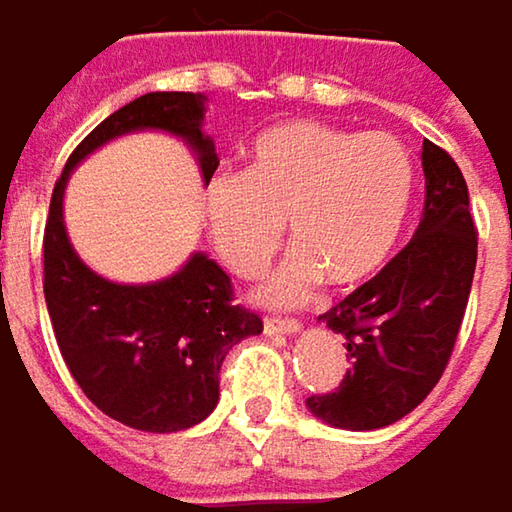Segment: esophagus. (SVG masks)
Listing matches in <instances>:
<instances>
[{
  "instance_id": "34e87169",
  "label": "esophagus",
  "mask_w": 512,
  "mask_h": 512,
  "mask_svg": "<svg viewBox=\"0 0 512 512\" xmlns=\"http://www.w3.org/2000/svg\"><path fill=\"white\" fill-rule=\"evenodd\" d=\"M263 331L269 337H275V334H299L302 322H296V319H263Z\"/></svg>"
}]
</instances>
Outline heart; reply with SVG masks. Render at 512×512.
<instances>
[{
  "label": "heart",
  "instance_id": "1",
  "mask_svg": "<svg viewBox=\"0 0 512 512\" xmlns=\"http://www.w3.org/2000/svg\"><path fill=\"white\" fill-rule=\"evenodd\" d=\"M410 190L413 163L393 134L281 122L252 143L246 172L210 175L202 213L216 255L240 278L275 255L287 222L296 249L263 275L257 299L293 307L322 278L337 290L369 281L393 252Z\"/></svg>",
  "mask_w": 512,
  "mask_h": 512
}]
</instances>
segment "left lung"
I'll return each mask as SVG.
<instances>
[{
  "instance_id": "left-lung-1",
  "label": "left lung",
  "mask_w": 512,
  "mask_h": 512,
  "mask_svg": "<svg viewBox=\"0 0 512 512\" xmlns=\"http://www.w3.org/2000/svg\"><path fill=\"white\" fill-rule=\"evenodd\" d=\"M425 208L413 240L319 319L346 340L351 369L307 410L346 431L387 428L419 407L442 378L466 313L478 231L454 158L422 143Z\"/></svg>"
}]
</instances>
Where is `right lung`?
<instances>
[{
  "mask_svg": "<svg viewBox=\"0 0 512 512\" xmlns=\"http://www.w3.org/2000/svg\"><path fill=\"white\" fill-rule=\"evenodd\" d=\"M202 93H146L99 122L70 155L43 234V293L58 349L84 395L134 431L172 434L208 419L219 401V369L231 346L263 331L260 316L234 304L231 278L196 252L169 278L114 284L75 255L64 225L70 172L99 146L131 131H166L216 172L202 134Z\"/></svg>",
  "mask_w": 512,
  "mask_h": 512,
  "instance_id": "right-lung-1",
  "label": "right lung"
}]
</instances>
